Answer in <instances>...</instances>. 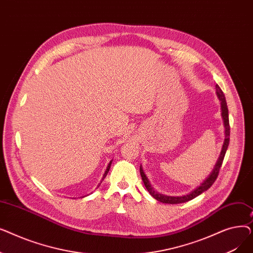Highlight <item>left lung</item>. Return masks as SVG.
<instances>
[{"label":"left lung","mask_w":253,"mask_h":253,"mask_svg":"<svg viewBox=\"0 0 253 253\" xmlns=\"http://www.w3.org/2000/svg\"><path fill=\"white\" fill-rule=\"evenodd\" d=\"M215 88H216V94H217V96H218V98L220 100V104H221V116H222V119H223L224 127H225V138H224V142H223V145H222L220 156L218 158L217 163L214 166L213 171L211 172L210 175L200 185H199V187L196 190H194L189 195L181 196V197H171V196H165V195L157 193L151 187V184H150L147 176H145L144 172H143V170H142V168L140 166V175H141L142 181H143V183L145 185V189L149 191V193L156 199V200L160 201L162 203H166V204H179V203L188 202L190 200H193V199L196 198L197 196L201 195L203 192L207 191L211 187V185L213 184V182L216 180V178L218 176V173H219V169H220V167L222 165V161H223L225 152H227L228 147H229V143H230V123H229L228 105H227V101H225V97H224L223 92H222V90L220 89V87L217 84H216Z\"/></svg>","instance_id":"1"}]
</instances>
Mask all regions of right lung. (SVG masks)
<instances>
[{"instance_id":"right-lung-1","label":"right lung","mask_w":253,"mask_h":253,"mask_svg":"<svg viewBox=\"0 0 253 253\" xmlns=\"http://www.w3.org/2000/svg\"><path fill=\"white\" fill-rule=\"evenodd\" d=\"M111 165H112V161L109 163V165H108V168H106V170H105V172H104V174H103V176H102V179H101V181L104 179V177L106 176V174H108V172H109V170H110V168H111ZM101 181H100V183H101ZM100 183H99V185H100ZM98 185V187H99ZM97 187V188H98Z\"/></svg>"}]
</instances>
